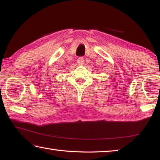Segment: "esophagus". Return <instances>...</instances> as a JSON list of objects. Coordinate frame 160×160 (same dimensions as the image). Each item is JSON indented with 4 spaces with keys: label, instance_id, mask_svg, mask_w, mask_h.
Segmentation results:
<instances>
[{
    "label": "esophagus",
    "instance_id": "34e87169",
    "mask_svg": "<svg viewBox=\"0 0 160 160\" xmlns=\"http://www.w3.org/2000/svg\"><path fill=\"white\" fill-rule=\"evenodd\" d=\"M77 62L78 64H81V65L83 64V62H84V58H83L82 56H80V57H78L77 58Z\"/></svg>",
    "mask_w": 160,
    "mask_h": 160
}]
</instances>
